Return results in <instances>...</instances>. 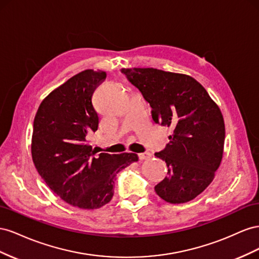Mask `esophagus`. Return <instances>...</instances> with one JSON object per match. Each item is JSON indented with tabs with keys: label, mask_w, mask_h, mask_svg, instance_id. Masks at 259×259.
Returning a JSON list of instances; mask_svg holds the SVG:
<instances>
[{
	"label": "esophagus",
	"mask_w": 259,
	"mask_h": 259,
	"mask_svg": "<svg viewBox=\"0 0 259 259\" xmlns=\"http://www.w3.org/2000/svg\"><path fill=\"white\" fill-rule=\"evenodd\" d=\"M151 156H152V154L149 153V152H146V153H140V154H139V159H141V160H143V159H149Z\"/></svg>",
	"instance_id": "1"
}]
</instances>
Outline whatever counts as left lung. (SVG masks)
Instances as JSON below:
<instances>
[{
	"label": "left lung",
	"instance_id": "obj_1",
	"mask_svg": "<svg viewBox=\"0 0 259 259\" xmlns=\"http://www.w3.org/2000/svg\"><path fill=\"white\" fill-rule=\"evenodd\" d=\"M120 71L150 103L153 120L174 129L165 149L155 153L168 167L155 192L171 204L195 198L209 186L223 158L226 132L219 107L190 76L154 68Z\"/></svg>",
	"mask_w": 259,
	"mask_h": 259
}]
</instances>
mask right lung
Wrapping results in <instances>:
<instances>
[{"instance_id": "right-lung-1", "label": "right lung", "mask_w": 259, "mask_h": 259, "mask_svg": "<svg viewBox=\"0 0 259 259\" xmlns=\"http://www.w3.org/2000/svg\"><path fill=\"white\" fill-rule=\"evenodd\" d=\"M105 78L92 69L73 76L42 101L33 121L36 170L57 196L82 209L110 202L116 175L139 159L135 153L97 154L88 143L99 127L92 95Z\"/></svg>"}]
</instances>
